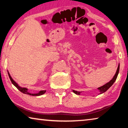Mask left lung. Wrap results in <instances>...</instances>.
Here are the masks:
<instances>
[{"label": "left lung", "mask_w": 128, "mask_h": 128, "mask_svg": "<svg viewBox=\"0 0 128 128\" xmlns=\"http://www.w3.org/2000/svg\"><path fill=\"white\" fill-rule=\"evenodd\" d=\"M119 69H120V64H118V69H117V70H116V72L115 73V74H114V77L112 78V79L111 80V81L107 82V84H106L105 85H104L103 86H100V87H99V88H98V90H99V94H103V92H106V91H107L108 89V88H109L112 85H113L114 82H115L117 77H118V72H119ZM73 92L75 93V94H77V95H80V94H81V92H77V91H75L74 90H73Z\"/></svg>", "instance_id": "1"}]
</instances>
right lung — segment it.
Listing matches in <instances>:
<instances>
[{"mask_svg": "<svg viewBox=\"0 0 128 128\" xmlns=\"http://www.w3.org/2000/svg\"><path fill=\"white\" fill-rule=\"evenodd\" d=\"M8 76H9L10 78V81H11L13 85H14L15 86V87H16L17 88V89L20 90L21 92L24 93V94H28V95H32V96H40V95H42L43 94H44L46 92V90H41V91H40V92H39L37 93H34V94H33V93H30V92H28V89L27 88H22V87H21V86H19L18 84H17L16 82L12 79V78L11 77V76H10V73H8Z\"/></svg>", "mask_w": 128, "mask_h": 128, "instance_id": "add662e5", "label": "right lung"}]
</instances>
